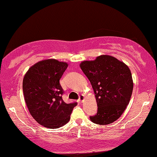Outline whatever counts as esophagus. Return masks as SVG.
Masks as SVG:
<instances>
[{
    "instance_id": "esophagus-1",
    "label": "esophagus",
    "mask_w": 157,
    "mask_h": 157,
    "mask_svg": "<svg viewBox=\"0 0 157 157\" xmlns=\"http://www.w3.org/2000/svg\"><path fill=\"white\" fill-rule=\"evenodd\" d=\"M85 96H84L83 94H82V95L79 96V102H83V101H84V100H85Z\"/></svg>"
}]
</instances>
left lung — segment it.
Segmentation results:
<instances>
[{
    "label": "left lung",
    "mask_w": 157,
    "mask_h": 157,
    "mask_svg": "<svg viewBox=\"0 0 157 157\" xmlns=\"http://www.w3.org/2000/svg\"><path fill=\"white\" fill-rule=\"evenodd\" d=\"M79 67L90 81L98 111L91 116L92 123L108 125L120 118L129 104L133 80L129 67L123 61L109 55L84 60Z\"/></svg>",
    "instance_id": "8db88e82"
}]
</instances>
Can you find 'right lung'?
Instances as JSON below:
<instances>
[{"instance_id": "obj_1", "label": "right lung", "mask_w": 157, "mask_h": 157, "mask_svg": "<svg viewBox=\"0 0 157 157\" xmlns=\"http://www.w3.org/2000/svg\"><path fill=\"white\" fill-rule=\"evenodd\" d=\"M68 66L66 62L46 59L29 68L22 82L24 97L30 114L44 127L56 129L68 123L77 103L66 104L59 80Z\"/></svg>"}]
</instances>
